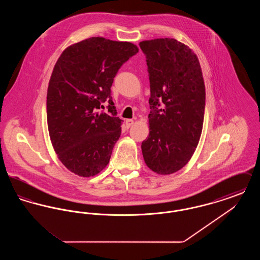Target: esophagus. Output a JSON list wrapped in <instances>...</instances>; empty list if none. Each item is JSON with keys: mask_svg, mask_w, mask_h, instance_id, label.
<instances>
[{"mask_svg": "<svg viewBox=\"0 0 260 260\" xmlns=\"http://www.w3.org/2000/svg\"><path fill=\"white\" fill-rule=\"evenodd\" d=\"M135 124V121L134 120H132V119H127V120H125V126L128 128V127H131L133 124Z\"/></svg>", "mask_w": 260, "mask_h": 260, "instance_id": "esophagus-1", "label": "esophagus"}]
</instances>
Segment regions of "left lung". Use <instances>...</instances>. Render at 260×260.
Listing matches in <instances>:
<instances>
[{
  "label": "left lung",
  "instance_id": "left-lung-1",
  "mask_svg": "<svg viewBox=\"0 0 260 260\" xmlns=\"http://www.w3.org/2000/svg\"><path fill=\"white\" fill-rule=\"evenodd\" d=\"M139 46L147 58L151 91L143 159L154 173L172 174L190 161L202 135L206 102L202 68L194 51L175 39L142 41Z\"/></svg>",
  "mask_w": 260,
  "mask_h": 260
}]
</instances>
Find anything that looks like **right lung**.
<instances>
[{
    "mask_svg": "<svg viewBox=\"0 0 260 260\" xmlns=\"http://www.w3.org/2000/svg\"><path fill=\"white\" fill-rule=\"evenodd\" d=\"M137 52L133 43L91 37L66 48L55 63L47 94L48 128L59 161L71 173L90 177L108 165L123 122L116 117L110 88L120 67ZM105 101L111 114L95 112Z\"/></svg>",
    "mask_w": 260,
    "mask_h": 260,
    "instance_id": "obj_1",
    "label": "right lung"
}]
</instances>
